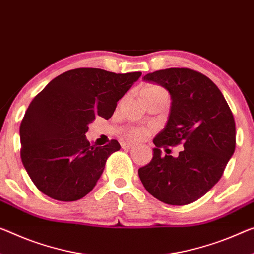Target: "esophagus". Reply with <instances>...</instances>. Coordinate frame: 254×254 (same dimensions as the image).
Masks as SVG:
<instances>
[{
  "mask_svg": "<svg viewBox=\"0 0 254 254\" xmlns=\"http://www.w3.org/2000/svg\"><path fill=\"white\" fill-rule=\"evenodd\" d=\"M122 147L124 150H130V149H134L135 144L129 143V142H124L122 143Z\"/></svg>",
  "mask_w": 254,
  "mask_h": 254,
  "instance_id": "obj_1",
  "label": "esophagus"
}]
</instances>
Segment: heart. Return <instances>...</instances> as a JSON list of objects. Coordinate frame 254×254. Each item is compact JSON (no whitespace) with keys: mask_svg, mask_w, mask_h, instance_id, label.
I'll use <instances>...</instances> for the list:
<instances>
[{"mask_svg":"<svg viewBox=\"0 0 254 254\" xmlns=\"http://www.w3.org/2000/svg\"><path fill=\"white\" fill-rule=\"evenodd\" d=\"M159 93H166V91L161 87L155 86V85H147V86L143 87L142 91H140V95L142 97L159 94ZM147 135V131L145 129H142V128H134V129L129 130L128 132V136L132 139H142Z\"/></svg>","mask_w":254,"mask_h":254,"instance_id":"b5f03b06","label":"heart"}]
</instances>
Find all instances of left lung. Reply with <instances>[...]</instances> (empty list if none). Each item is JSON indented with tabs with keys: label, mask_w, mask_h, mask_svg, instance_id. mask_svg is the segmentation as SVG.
<instances>
[{
	"label": "left lung",
	"mask_w": 254,
	"mask_h": 254,
	"mask_svg": "<svg viewBox=\"0 0 254 254\" xmlns=\"http://www.w3.org/2000/svg\"><path fill=\"white\" fill-rule=\"evenodd\" d=\"M143 80L166 88L171 105L165 128L153 139V158L138 169L140 182L163 203H192L217 184L233 157V114L213 81L192 69L158 70ZM181 142L185 150L178 157H162L160 147Z\"/></svg>",
	"instance_id": "obj_1"
}]
</instances>
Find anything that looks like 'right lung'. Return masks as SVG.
Returning a JSON list of instances; mask_svg holds the SVG:
<instances>
[{"label": "right lung", "mask_w": 254, "mask_h": 254, "mask_svg": "<svg viewBox=\"0 0 254 254\" xmlns=\"http://www.w3.org/2000/svg\"><path fill=\"white\" fill-rule=\"evenodd\" d=\"M140 75L78 68L56 77L35 96L20 125L21 160L42 193L70 202L91 192L120 144L112 139L93 145L85 136L88 125L96 116L110 118Z\"/></svg>", "instance_id": "1"}]
</instances>
